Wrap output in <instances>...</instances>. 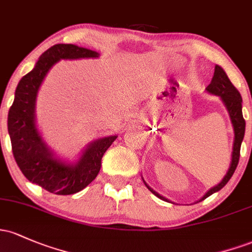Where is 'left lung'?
I'll use <instances>...</instances> for the list:
<instances>
[{
	"instance_id": "8db88e82",
	"label": "left lung",
	"mask_w": 252,
	"mask_h": 252,
	"mask_svg": "<svg viewBox=\"0 0 252 252\" xmlns=\"http://www.w3.org/2000/svg\"><path fill=\"white\" fill-rule=\"evenodd\" d=\"M206 90L209 93L215 95H219L222 99V101L225 103L226 107H227V111L229 113V117H231L232 124H233L234 128V143H233V152H232V161L231 166L228 168V172L226 173L225 178L220 182L217 187L212 188L206 195L201 198V201H203L204 198H207L208 196H211L212 193L219 191L220 189H222L227 182L231 179V177L233 176L234 171H236L237 165L239 162V157H240V146H242V141L244 139V132H245V120L243 117L242 112V95H240L239 91L232 85V82L229 81V79L226 75V73L223 71V69L219 67V65H215L214 69V75L211 84L206 87ZM146 184V183H145ZM146 187L148 188L149 191H152L157 197H159L160 200L167 201V198H165L164 196L159 195L157 191H154L152 188H149L147 184Z\"/></svg>"
}]
</instances>
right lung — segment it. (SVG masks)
Masks as SVG:
<instances>
[{
    "label": "right lung",
    "instance_id": "add662e5",
    "mask_svg": "<svg viewBox=\"0 0 252 252\" xmlns=\"http://www.w3.org/2000/svg\"><path fill=\"white\" fill-rule=\"evenodd\" d=\"M98 55L73 44L51 46L41 55L35 67L20 80L8 112V132L16 164L30 182L56 195L79 192L94 181L100 171L101 158L117 136L104 137L91 143L76 165H67L55 159L35 128L34 105L38 88L57 61L90 59Z\"/></svg>",
    "mask_w": 252,
    "mask_h": 252
}]
</instances>
